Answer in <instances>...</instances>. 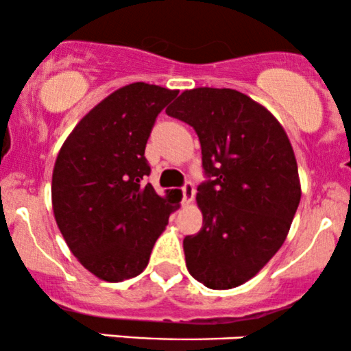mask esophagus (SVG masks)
<instances>
[{"mask_svg": "<svg viewBox=\"0 0 351 351\" xmlns=\"http://www.w3.org/2000/svg\"><path fill=\"white\" fill-rule=\"evenodd\" d=\"M193 197H195V189H193V184L185 182L182 187V204L184 205L191 204V202L193 200Z\"/></svg>", "mask_w": 351, "mask_h": 351, "instance_id": "34e87169", "label": "esophagus"}]
</instances>
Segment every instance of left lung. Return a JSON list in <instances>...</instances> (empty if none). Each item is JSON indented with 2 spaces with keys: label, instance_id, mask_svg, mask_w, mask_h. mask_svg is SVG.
<instances>
[{
  "label": "left lung",
  "instance_id": "obj_1",
  "mask_svg": "<svg viewBox=\"0 0 351 351\" xmlns=\"http://www.w3.org/2000/svg\"><path fill=\"white\" fill-rule=\"evenodd\" d=\"M199 136L207 180L197 187L204 225L184 238L192 278L210 289L246 282L278 253L300 202L284 128L232 88L185 90L166 110Z\"/></svg>",
  "mask_w": 351,
  "mask_h": 351
}]
</instances>
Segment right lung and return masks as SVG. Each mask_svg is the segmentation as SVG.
I'll list each match as a JSON object with an SVG mask.
<instances>
[{"mask_svg": "<svg viewBox=\"0 0 351 351\" xmlns=\"http://www.w3.org/2000/svg\"><path fill=\"white\" fill-rule=\"evenodd\" d=\"M126 85L86 113L65 139L52 174L57 225L82 266L108 282L141 274L182 192L158 195L144 149L156 118L177 97Z\"/></svg>", "mask_w": 351, "mask_h": 351, "instance_id": "obj_1", "label": "right lung"}]
</instances>
